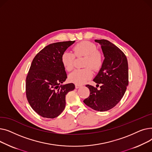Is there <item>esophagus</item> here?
<instances>
[{
	"instance_id": "34e87169",
	"label": "esophagus",
	"mask_w": 152,
	"mask_h": 152,
	"mask_svg": "<svg viewBox=\"0 0 152 152\" xmlns=\"http://www.w3.org/2000/svg\"><path fill=\"white\" fill-rule=\"evenodd\" d=\"M81 86V85H79V84H75V88L76 89H78L79 87Z\"/></svg>"
}]
</instances>
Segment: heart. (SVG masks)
I'll return each mask as SVG.
<instances>
[{
	"label": "heart",
	"mask_w": 152,
	"mask_h": 152,
	"mask_svg": "<svg viewBox=\"0 0 152 152\" xmlns=\"http://www.w3.org/2000/svg\"><path fill=\"white\" fill-rule=\"evenodd\" d=\"M73 53L70 52H64L61 57L62 65L65 69L70 71L74 68L75 57L83 56L85 58L83 61V69H76L71 73L68 79L70 82L76 84H82L92 77L93 69L99 70L102 66L103 57L101 52L97 50L95 44L90 41H82L77 43L73 47Z\"/></svg>",
	"instance_id": "1"
}]
</instances>
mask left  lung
I'll return each instance as SVG.
<instances>
[{
    "label": "left lung",
    "instance_id": "left-lung-1",
    "mask_svg": "<svg viewBox=\"0 0 152 152\" xmlns=\"http://www.w3.org/2000/svg\"><path fill=\"white\" fill-rule=\"evenodd\" d=\"M95 41L101 45L105 59L94 81L102 84L99 90L87 84L90 95L83 102L94 110L105 111L115 107L126 91L129 83L128 63L125 54L113 43L105 39Z\"/></svg>",
    "mask_w": 152,
    "mask_h": 152
}]
</instances>
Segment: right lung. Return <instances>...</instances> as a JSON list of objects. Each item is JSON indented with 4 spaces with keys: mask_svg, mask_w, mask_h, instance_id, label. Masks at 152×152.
I'll return each mask as SVG.
<instances>
[{
    "mask_svg": "<svg viewBox=\"0 0 152 152\" xmlns=\"http://www.w3.org/2000/svg\"><path fill=\"white\" fill-rule=\"evenodd\" d=\"M74 41L50 44L34 58L26 79V95L31 108L40 116L55 118L65 109V96L75 89L73 83L60 85L67 78L62 53Z\"/></svg>",
    "mask_w": 152,
    "mask_h": 152,
    "instance_id": "add662e5",
    "label": "right lung"
}]
</instances>
